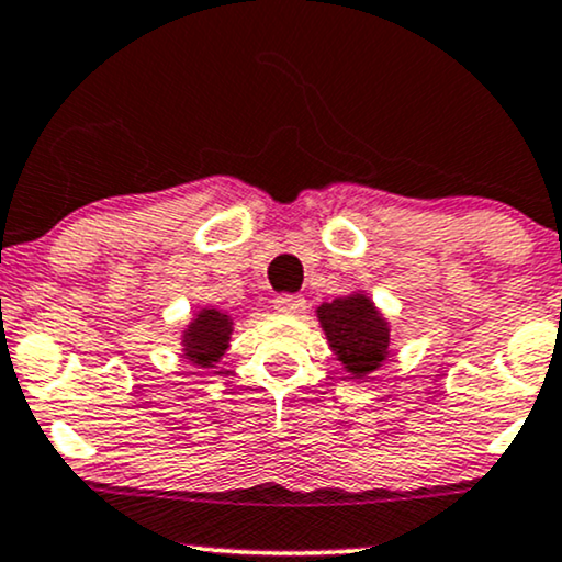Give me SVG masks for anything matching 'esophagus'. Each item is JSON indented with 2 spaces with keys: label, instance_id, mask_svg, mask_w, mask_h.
<instances>
[{
  "label": "esophagus",
  "instance_id": "obj_1",
  "mask_svg": "<svg viewBox=\"0 0 562 562\" xmlns=\"http://www.w3.org/2000/svg\"><path fill=\"white\" fill-rule=\"evenodd\" d=\"M274 311L277 314L297 316L305 311V297L303 295H277L274 297Z\"/></svg>",
  "mask_w": 562,
  "mask_h": 562
}]
</instances>
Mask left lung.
I'll return each instance as SVG.
<instances>
[{
    "instance_id": "1",
    "label": "left lung",
    "mask_w": 562,
    "mask_h": 562,
    "mask_svg": "<svg viewBox=\"0 0 562 562\" xmlns=\"http://www.w3.org/2000/svg\"><path fill=\"white\" fill-rule=\"evenodd\" d=\"M316 316L322 322L326 342L352 379H366L368 373L379 371L383 360L389 358L392 329L366 293L322 303Z\"/></svg>"
}]
</instances>
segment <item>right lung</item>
Returning a JSON list of instances; mask_svg holds the SVG:
<instances>
[{
	"instance_id": "1",
	"label": "right lung",
	"mask_w": 562,
	"mask_h": 562,
	"mask_svg": "<svg viewBox=\"0 0 562 562\" xmlns=\"http://www.w3.org/2000/svg\"><path fill=\"white\" fill-rule=\"evenodd\" d=\"M233 318L225 311L202 308L181 334L183 358L199 368H212L231 345Z\"/></svg>"
}]
</instances>
